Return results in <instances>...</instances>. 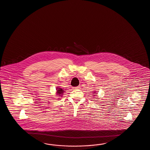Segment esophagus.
Returning <instances> with one entry per match:
<instances>
[{
    "label": "esophagus",
    "instance_id": "esophagus-1",
    "mask_svg": "<svg viewBox=\"0 0 150 150\" xmlns=\"http://www.w3.org/2000/svg\"><path fill=\"white\" fill-rule=\"evenodd\" d=\"M80 88V86H76V87H74L73 89H79V88Z\"/></svg>",
    "mask_w": 150,
    "mask_h": 150
}]
</instances>
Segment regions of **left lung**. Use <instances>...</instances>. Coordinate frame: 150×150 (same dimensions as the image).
Returning a JSON list of instances; mask_svg holds the SVG:
<instances>
[{"label":"left lung","mask_w":150,"mask_h":150,"mask_svg":"<svg viewBox=\"0 0 150 150\" xmlns=\"http://www.w3.org/2000/svg\"><path fill=\"white\" fill-rule=\"evenodd\" d=\"M95 94V93H94ZM95 94H96V93H95Z\"/></svg>","instance_id":"left-lung-1"}]
</instances>
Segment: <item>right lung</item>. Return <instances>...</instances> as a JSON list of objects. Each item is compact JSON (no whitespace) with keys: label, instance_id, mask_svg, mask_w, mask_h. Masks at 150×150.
Segmentation results:
<instances>
[{"label":"right lung","instance_id":"obj_1","mask_svg":"<svg viewBox=\"0 0 150 150\" xmlns=\"http://www.w3.org/2000/svg\"><path fill=\"white\" fill-rule=\"evenodd\" d=\"M65 91H64V90H62V88H57V95H59V96L62 95V93H64Z\"/></svg>","mask_w":150,"mask_h":150}]
</instances>
